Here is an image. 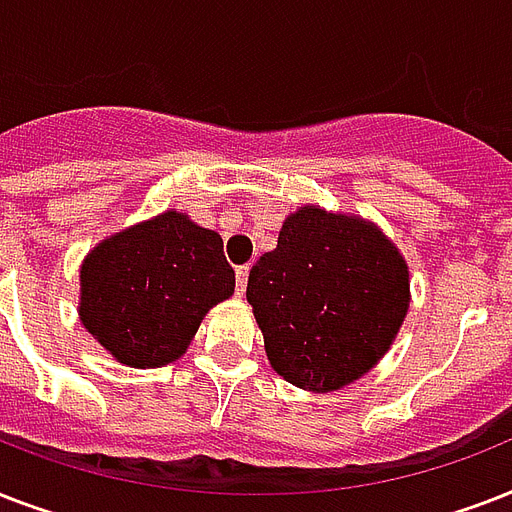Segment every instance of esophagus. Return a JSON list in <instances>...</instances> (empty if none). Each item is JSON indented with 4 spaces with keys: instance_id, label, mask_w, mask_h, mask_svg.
<instances>
[{
    "instance_id": "obj_1",
    "label": "esophagus",
    "mask_w": 512,
    "mask_h": 512,
    "mask_svg": "<svg viewBox=\"0 0 512 512\" xmlns=\"http://www.w3.org/2000/svg\"><path fill=\"white\" fill-rule=\"evenodd\" d=\"M247 279H249V265H239V268H236V284H239L241 295H244V289H247Z\"/></svg>"
}]
</instances>
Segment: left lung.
I'll list each match as a JSON object with an SVG mask.
<instances>
[{"label":"left lung","mask_w":512,"mask_h":512,"mask_svg":"<svg viewBox=\"0 0 512 512\" xmlns=\"http://www.w3.org/2000/svg\"><path fill=\"white\" fill-rule=\"evenodd\" d=\"M247 303L273 372L332 393L396 342L412 303L409 265L372 220L303 204L284 217L276 249L252 265Z\"/></svg>","instance_id":"obj_1"}]
</instances>
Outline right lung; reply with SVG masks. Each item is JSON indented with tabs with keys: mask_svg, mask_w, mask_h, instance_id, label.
I'll return each instance as SVG.
<instances>
[{
	"mask_svg": "<svg viewBox=\"0 0 512 512\" xmlns=\"http://www.w3.org/2000/svg\"><path fill=\"white\" fill-rule=\"evenodd\" d=\"M236 289L220 233L177 209L111 233L79 265V321L132 369L183 356L209 308Z\"/></svg>",
	"mask_w": 512,
	"mask_h": 512,
	"instance_id": "1",
	"label": "right lung"
}]
</instances>
